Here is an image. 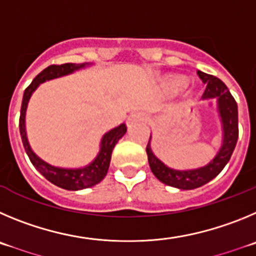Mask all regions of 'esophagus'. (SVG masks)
Listing matches in <instances>:
<instances>
[{"label":"esophagus","mask_w":256,"mask_h":256,"mask_svg":"<svg viewBox=\"0 0 256 256\" xmlns=\"http://www.w3.org/2000/svg\"><path fill=\"white\" fill-rule=\"evenodd\" d=\"M144 118V114H140V112H135V114H131L128 118V124L135 122V121H139V120Z\"/></svg>","instance_id":"obj_1"}]
</instances>
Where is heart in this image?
<instances>
[{
  "instance_id": "1",
  "label": "heart",
  "mask_w": 256,
  "mask_h": 256,
  "mask_svg": "<svg viewBox=\"0 0 256 256\" xmlns=\"http://www.w3.org/2000/svg\"><path fill=\"white\" fill-rule=\"evenodd\" d=\"M184 82H185V79L181 76H171L170 79L167 80V84L168 86H171V88H177V86H180V85H182Z\"/></svg>"
}]
</instances>
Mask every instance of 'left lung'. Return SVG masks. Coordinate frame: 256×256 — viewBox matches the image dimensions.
Returning a JSON list of instances; mask_svg holds the SVG:
<instances>
[{
  "label": "left lung",
  "mask_w": 256,
  "mask_h": 256,
  "mask_svg": "<svg viewBox=\"0 0 256 256\" xmlns=\"http://www.w3.org/2000/svg\"><path fill=\"white\" fill-rule=\"evenodd\" d=\"M198 75L202 82L206 84V90L202 94V100H217L218 112H220V122L223 130V142L220 152L213 160L204 167L188 171H178L170 168L160 162L153 154L150 148V139L146 145L148 162L154 176L160 182L168 186L181 188V190H192L206 185L210 180L218 176L224 166L228 163L232 153L238 139V114H237V103L224 82L218 78L209 74L198 71Z\"/></svg>",
  "instance_id": "1"
}]
</instances>
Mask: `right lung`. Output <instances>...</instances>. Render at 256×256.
Returning a JSON list of instances; mask_svg holds the SVG:
<instances>
[{
    "label": "right lung",
    "mask_w": 256,
    "mask_h": 256,
    "mask_svg": "<svg viewBox=\"0 0 256 256\" xmlns=\"http://www.w3.org/2000/svg\"><path fill=\"white\" fill-rule=\"evenodd\" d=\"M86 65H89V64H64V65L48 66L42 72L38 74L34 78L33 82H30V85L25 89L24 96H22V110H20V135H22V145H24V149L26 152L28 156H29V160L33 163L34 167L50 182L54 184L58 188H66V190H82V188H92V186L100 184L108 172L110 162H111L112 150H114L117 142L125 135L128 128H126L125 124H121L120 126H117V128H112L111 131H108L107 134H104V136L102 138V142H100V153H98L96 158L90 164L85 166L82 168H75V170H71V168H60L48 164L47 162L40 160L32 150L29 142H28L26 131H25V114H26L28 103H29L32 94H33V92L42 82H47V80L56 79V78L60 76H65V75H68V74L74 72V71L85 68Z\"/></svg>",
    "instance_id": "add662e5"
}]
</instances>
